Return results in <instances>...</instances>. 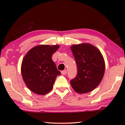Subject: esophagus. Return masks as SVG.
Here are the masks:
<instances>
[{
	"label": "esophagus",
	"instance_id": "1",
	"mask_svg": "<svg viewBox=\"0 0 125 125\" xmlns=\"http://www.w3.org/2000/svg\"><path fill=\"white\" fill-rule=\"evenodd\" d=\"M61 73L62 75H65L66 74V73H67V71H66V70H64V71H61Z\"/></svg>",
	"mask_w": 125,
	"mask_h": 125
}]
</instances>
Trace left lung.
Listing matches in <instances>:
<instances>
[{"label": "left lung", "instance_id": "1", "mask_svg": "<svg viewBox=\"0 0 125 125\" xmlns=\"http://www.w3.org/2000/svg\"><path fill=\"white\" fill-rule=\"evenodd\" d=\"M76 60L77 74L71 80V86L78 93L90 92L96 88L105 73V64L101 53L94 46L88 43L71 47Z\"/></svg>", "mask_w": 125, "mask_h": 125}]
</instances>
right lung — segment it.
Wrapping results in <instances>:
<instances>
[{
	"label": "right lung",
	"mask_w": 125,
	"mask_h": 125,
	"mask_svg": "<svg viewBox=\"0 0 125 125\" xmlns=\"http://www.w3.org/2000/svg\"><path fill=\"white\" fill-rule=\"evenodd\" d=\"M59 45H39L27 52L22 61L21 72L25 85L31 91L39 95L48 93L53 87L58 75L52 54L59 49Z\"/></svg>",
	"instance_id": "1"
}]
</instances>
